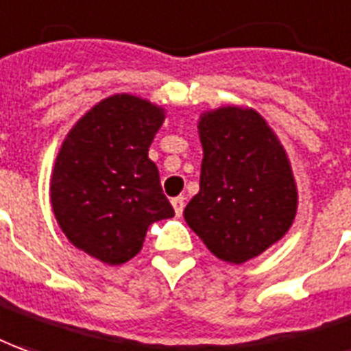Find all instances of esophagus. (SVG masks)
<instances>
[{"mask_svg":"<svg viewBox=\"0 0 351 351\" xmlns=\"http://www.w3.org/2000/svg\"><path fill=\"white\" fill-rule=\"evenodd\" d=\"M171 206L176 210V214L181 216L183 214V208H185V199L183 197H176V199H171Z\"/></svg>","mask_w":351,"mask_h":351,"instance_id":"34e87169","label":"esophagus"}]
</instances>
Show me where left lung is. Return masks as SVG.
<instances>
[{"instance_id":"left-lung-1","label":"left lung","mask_w":351,"mask_h":351,"mask_svg":"<svg viewBox=\"0 0 351 351\" xmlns=\"http://www.w3.org/2000/svg\"><path fill=\"white\" fill-rule=\"evenodd\" d=\"M200 191L183 216L208 250L245 263L291 229L298 193L281 141L252 108L221 106L200 116Z\"/></svg>"}]
</instances>
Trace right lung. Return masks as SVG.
I'll list each match as a JSON object with an SVG mask.
<instances>
[{
  "mask_svg": "<svg viewBox=\"0 0 351 351\" xmlns=\"http://www.w3.org/2000/svg\"><path fill=\"white\" fill-rule=\"evenodd\" d=\"M162 122L160 106L118 93L82 116L57 154L55 217L72 245L103 263L132 260L152 221L176 214L149 158Z\"/></svg>",
  "mask_w": 351,
  "mask_h": 351,
  "instance_id": "add662e5",
  "label": "right lung"
}]
</instances>
